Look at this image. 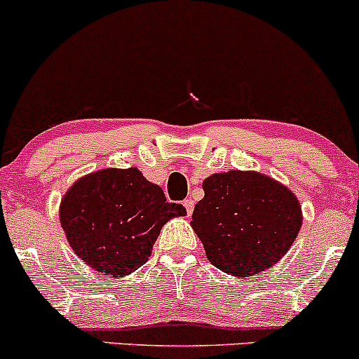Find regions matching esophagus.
I'll return each instance as SVG.
<instances>
[{"instance_id": "1", "label": "esophagus", "mask_w": 359, "mask_h": 359, "mask_svg": "<svg viewBox=\"0 0 359 359\" xmlns=\"http://www.w3.org/2000/svg\"><path fill=\"white\" fill-rule=\"evenodd\" d=\"M184 208H186V211H187V215L191 216L192 215V211H194V201L192 199H186L184 201Z\"/></svg>"}]
</instances>
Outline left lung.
I'll use <instances>...</instances> for the list:
<instances>
[{
  "instance_id": "obj_1",
  "label": "left lung",
  "mask_w": 359,
  "mask_h": 359,
  "mask_svg": "<svg viewBox=\"0 0 359 359\" xmlns=\"http://www.w3.org/2000/svg\"><path fill=\"white\" fill-rule=\"evenodd\" d=\"M191 226L206 257L223 273L249 278L281 261L300 233L303 215L285 184L254 170L212 173L203 182Z\"/></svg>"
}]
</instances>
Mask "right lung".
I'll list each match as a JSON object with an SVG mask.
<instances>
[{
	"label": "right lung",
	"instance_id": "obj_1",
	"mask_svg": "<svg viewBox=\"0 0 359 359\" xmlns=\"http://www.w3.org/2000/svg\"><path fill=\"white\" fill-rule=\"evenodd\" d=\"M167 203L163 189L136 167L102 168L83 175L62 196L59 222L71 249L107 278H124L151 255L161 226L186 216Z\"/></svg>",
	"mask_w": 359,
	"mask_h": 359
}]
</instances>
